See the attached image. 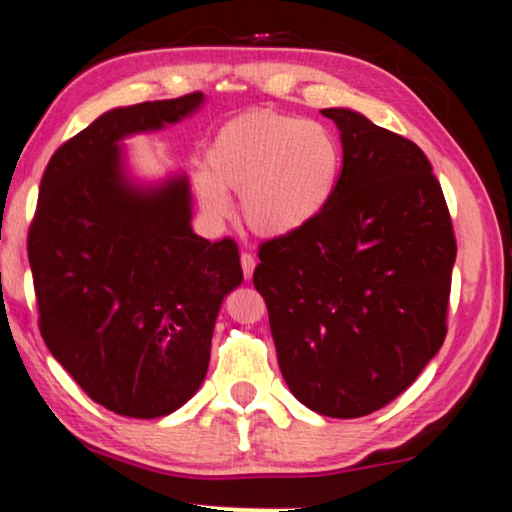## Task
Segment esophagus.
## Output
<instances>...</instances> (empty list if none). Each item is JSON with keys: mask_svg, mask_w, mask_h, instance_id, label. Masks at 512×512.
Segmentation results:
<instances>
[{"mask_svg": "<svg viewBox=\"0 0 512 512\" xmlns=\"http://www.w3.org/2000/svg\"><path fill=\"white\" fill-rule=\"evenodd\" d=\"M240 265H242V274H245V279H251V274H254V267H256V258L247 254V251H242Z\"/></svg>", "mask_w": 512, "mask_h": 512, "instance_id": "esophagus-1", "label": "esophagus"}]
</instances>
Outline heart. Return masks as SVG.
Instances as JSON below:
<instances>
[{"instance_id":"1","label":"heart","mask_w":512,"mask_h":512,"mask_svg":"<svg viewBox=\"0 0 512 512\" xmlns=\"http://www.w3.org/2000/svg\"><path fill=\"white\" fill-rule=\"evenodd\" d=\"M206 163L195 174L201 206L229 215V188L242 195V217L256 236L281 238L306 229L329 204L342 149L322 122L254 108L215 133Z\"/></svg>"}]
</instances>
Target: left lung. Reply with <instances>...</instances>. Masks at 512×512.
<instances>
[{
  "mask_svg": "<svg viewBox=\"0 0 512 512\" xmlns=\"http://www.w3.org/2000/svg\"><path fill=\"white\" fill-rule=\"evenodd\" d=\"M322 115L340 129L338 188L306 229L263 242L254 286L292 395L349 420L397 399L445 342L456 236L413 140L349 108Z\"/></svg>",
  "mask_w": 512,
  "mask_h": 512,
  "instance_id": "left-lung-1",
  "label": "left lung"
}]
</instances>
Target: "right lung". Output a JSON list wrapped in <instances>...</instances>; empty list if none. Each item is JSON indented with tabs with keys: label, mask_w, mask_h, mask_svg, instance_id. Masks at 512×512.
<instances>
[{
	"label": "right lung",
	"mask_w": 512,
	"mask_h": 512,
	"mask_svg": "<svg viewBox=\"0 0 512 512\" xmlns=\"http://www.w3.org/2000/svg\"><path fill=\"white\" fill-rule=\"evenodd\" d=\"M201 92L113 108L63 142L40 181L29 265L45 345L86 395L152 420L199 390L222 299L240 286L236 240L190 229L188 179L138 188L117 142L197 111Z\"/></svg>",
	"instance_id": "1"
}]
</instances>
